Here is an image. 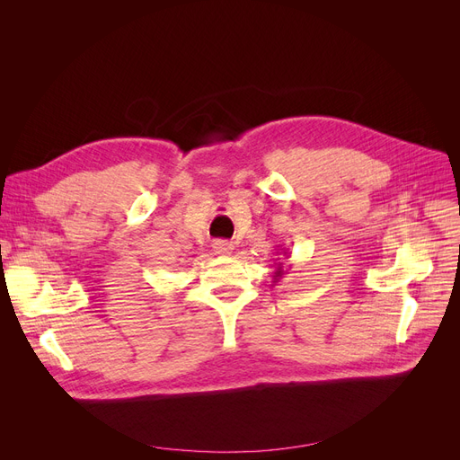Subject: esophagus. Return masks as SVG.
<instances>
[{
    "instance_id": "obj_1",
    "label": "esophagus",
    "mask_w": 460,
    "mask_h": 460,
    "mask_svg": "<svg viewBox=\"0 0 460 460\" xmlns=\"http://www.w3.org/2000/svg\"><path fill=\"white\" fill-rule=\"evenodd\" d=\"M212 250L217 255H229L234 250V246H233V243H227V240H214Z\"/></svg>"
}]
</instances>
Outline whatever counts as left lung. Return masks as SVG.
Segmentation results:
<instances>
[{
	"instance_id": "left-lung-1",
	"label": "left lung",
	"mask_w": 460,
	"mask_h": 460,
	"mask_svg": "<svg viewBox=\"0 0 460 460\" xmlns=\"http://www.w3.org/2000/svg\"><path fill=\"white\" fill-rule=\"evenodd\" d=\"M283 257L285 259H288V257H291V255H288V252L283 248ZM283 274H285V269H283V262H278L276 264V269H274V272H272V285H278V281L283 278Z\"/></svg>"
}]
</instances>
